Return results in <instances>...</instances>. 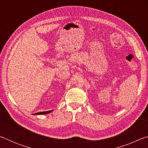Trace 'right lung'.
Masks as SVG:
<instances>
[{
    "label": "right lung",
    "mask_w": 148,
    "mask_h": 148,
    "mask_svg": "<svg viewBox=\"0 0 148 148\" xmlns=\"http://www.w3.org/2000/svg\"><path fill=\"white\" fill-rule=\"evenodd\" d=\"M53 110H50V111H47V112H38V113H36L34 114H49L50 112H51Z\"/></svg>",
    "instance_id": "add662e5"
}]
</instances>
